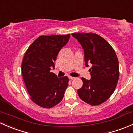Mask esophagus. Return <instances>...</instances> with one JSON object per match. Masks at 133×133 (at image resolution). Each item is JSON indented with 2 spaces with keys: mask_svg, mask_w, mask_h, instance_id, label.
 I'll return each instance as SVG.
<instances>
[{
  "mask_svg": "<svg viewBox=\"0 0 133 133\" xmlns=\"http://www.w3.org/2000/svg\"><path fill=\"white\" fill-rule=\"evenodd\" d=\"M69 78L70 79V80H73V79H75V78L73 77V76H69Z\"/></svg>",
  "mask_w": 133,
  "mask_h": 133,
  "instance_id": "34e87169",
  "label": "esophagus"
}]
</instances>
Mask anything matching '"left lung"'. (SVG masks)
<instances>
[{
  "label": "left lung",
  "instance_id": "obj_1",
  "mask_svg": "<svg viewBox=\"0 0 133 133\" xmlns=\"http://www.w3.org/2000/svg\"><path fill=\"white\" fill-rule=\"evenodd\" d=\"M72 36L81 44L85 65L91 64V78H82L83 85L78 90L81 100L91 105L102 104L112 95L119 78V64L113 48L100 35L93 33H75Z\"/></svg>",
  "mask_w": 133,
  "mask_h": 133
}]
</instances>
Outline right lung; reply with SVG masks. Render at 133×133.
<instances>
[{
  "label": "right lung",
  "instance_id": "right-lung-1",
  "mask_svg": "<svg viewBox=\"0 0 133 133\" xmlns=\"http://www.w3.org/2000/svg\"><path fill=\"white\" fill-rule=\"evenodd\" d=\"M66 35H42L25 51L22 74L31 100L42 108H51L60 103L68 86V76L58 78L51 69L60 49L68 43Z\"/></svg>",
  "mask_w": 133,
  "mask_h": 133
}]
</instances>
